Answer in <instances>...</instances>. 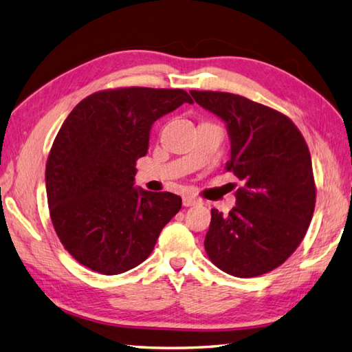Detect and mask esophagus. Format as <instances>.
I'll return each mask as SVG.
<instances>
[{
  "label": "esophagus",
  "mask_w": 352,
  "mask_h": 352,
  "mask_svg": "<svg viewBox=\"0 0 352 352\" xmlns=\"http://www.w3.org/2000/svg\"><path fill=\"white\" fill-rule=\"evenodd\" d=\"M195 204H198V199L195 197H189V195L183 197V206L184 207H190V206H195Z\"/></svg>",
  "instance_id": "1"
}]
</instances>
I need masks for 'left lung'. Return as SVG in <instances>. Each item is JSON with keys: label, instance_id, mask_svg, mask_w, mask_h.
Listing matches in <instances>:
<instances>
[{"label": "left lung", "instance_id": "obj_1", "mask_svg": "<svg viewBox=\"0 0 352 352\" xmlns=\"http://www.w3.org/2000/svg\"><path fill=\"white\" fill-rule=\"evenodd\" d=\"M190 94L227 124L226 169L242 182L228 214L212 208L207 256L239 278L263 275L294 254L311 222L316 188L309 146L286 115L263 104L228 92Z\"/></svg>", "mask_w": 352, "mask_h": 352}]
</instances>
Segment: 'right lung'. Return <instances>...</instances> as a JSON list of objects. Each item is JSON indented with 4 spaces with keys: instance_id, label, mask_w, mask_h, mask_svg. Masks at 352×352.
Instances as JSON below:
<instances>
[{
    "instance_id": "add662e5",
    "label": "right lung",
    "mask_w": 352,
    "mask_h": 352,
    "mask_svg": "<svg viewBox=\"0 0 352 352\" xmlns=\"http://www.w3.org/2000/svg\"><path fill=\"white\" fill-rule=\"evenodd\" d=\"M184 102L193 101L183 89H109L65 119L45 182L52 226L78 263L104 275L130 271L180 212V197L134 188V175L153 124Z\"/></svg>"
}]
</instances>
